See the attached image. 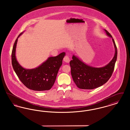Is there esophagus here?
Instances as JSON below:
<instances>
[{"mask_svg":"<svg viewBox=\"0 0 130 130\" xmlns=\"http://www.w3.org/2000/svg\"><path fill=\"white\" fill-rule=\"evenodd\" d=\"M63 60H64V61L65 62H66V63H69V62H70V58H69V56H67V55H66V56H64V57L63 58Z\"/></svg>","mask_w":130,"mask_h":130,"instance_id":"esophagus-1","label":"esophagus"}]
</instances>
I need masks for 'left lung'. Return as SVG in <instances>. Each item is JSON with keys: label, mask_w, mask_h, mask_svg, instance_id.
Here are the masks:
<instances>
[{"label": "left lung", "mask_w": 130, "mask_h": 130, "mask_svg": "<svg viewBox=\"0 0 130 130\" xmlns=\"http://www.w3.org/2000/svg\"><path fill=\"white\" fill-rule=\"evenodd\" d=\"M106 34L112 38L115 48V54L111 61L103 67L94 68L82 62L73 56L70 62L71 72L73 80L77 87L81 89H93L101 86L111 77L117 59L118 50L111 35L106 30Z\"/></svg>", "instance_id": "obj_1"}]
</instances>
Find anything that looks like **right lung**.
Returning <instances> with one entry per match:
<instances>
[{"instance_id":"obj_1","label":"right lung","mask_w":130,"mask_h":130,"mask_svg":"<svg viewBox=\"0 0 130 130\" xmlns=\"http://www.w3.org/2000/svg\"><path fill=\"white\" fill-rule=\"evenodd\" d=\"M15 40L12 52V67L19 80L27 88L34 91H43L52 88L56 81L58 70L62 65L65 53L50 57L40 66L32 69H25L21 66L15 57V49L18 39Z\"/></svg>"}]
</instances>
